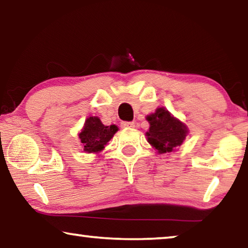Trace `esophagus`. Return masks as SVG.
Wrapping results in <instances>:
<instances>
[{"mask_svg":"<svg viewBox=\"0 0 248 248\" xmlns=\"http://www.w3.org/2000/svg\"><path fill=\"white\" fill-rule=\"evenodd\" d=\"M121 127L124 128V129H130V128L134 127V124L133 123H128V121H124V123H121Z\"/></svg>","mask_w":248,"mask_h":248,"instance_id":"34e87169","label":"esophagus"}]
</instances>
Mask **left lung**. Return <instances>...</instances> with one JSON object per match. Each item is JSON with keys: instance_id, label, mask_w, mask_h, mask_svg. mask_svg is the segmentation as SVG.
I'll use <instances>...</instances> for the list:
<instances>
[{"instance_id": "left-lung-1", "label": "left lung", "mask_w": 248, "mask_h": 248, "mask_svg": "<svg viewBox=\"0 0 248 248\" xmlns=\"http://www.w3.org/2000/svg\"><path fill=\"white\" fill-rule=\"evenodd\" d=\"M150 128L145 133L149 143L157 153H170L176 151L186 139L188 127L176 118L165 107L156 108L155 112L146 116Z\"/></svg>"}]
</instances>
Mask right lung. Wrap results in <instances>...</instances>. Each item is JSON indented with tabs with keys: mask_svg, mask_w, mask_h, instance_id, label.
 <instances>
[{
	"mask_svg": "<svg viewBox=\"0 0 248 248\" xmlns=\"http://www.w3.org/2000/svg\"><path fill=\"white\" fill-rule=\"evenodd\" d=\"M118 131L116 124L105 125L98 117H89L84 123L83 128L78 133L83 152L99 153L105 149L114 134Z\"/></svg>",
	"mask_w": 248,
	"mask_h": 248,
	"instance_id": "obj_1",
	"label": "right lung"
}]
</instances>
